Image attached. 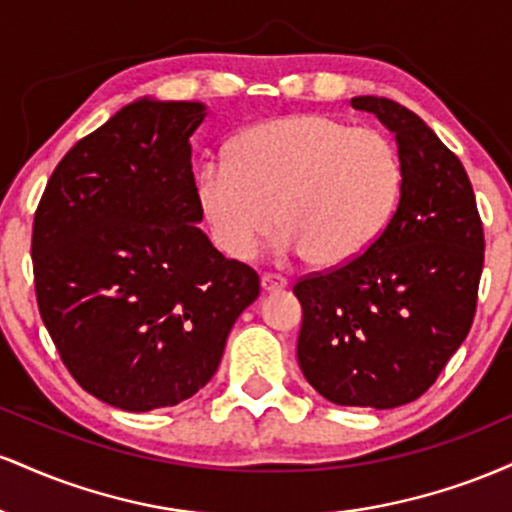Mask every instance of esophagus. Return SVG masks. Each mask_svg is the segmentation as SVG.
I'll use <instances>...</instances> for the list:
<instances>
[{
	"label": "esophagus",
	"instance_id": "34e87169",
	"mask_svg": "<svg viewBox=\"0 0 512 512\" xmlns=\"http://www.w3.org/2000/svg\"><path fill=\"white\" fill-rule=\"evenodd\" d=\"M260 284H262L264 291H279V289H284V286L289 284V281H286V276H281V274L264 272L262 279H260Z\"/></svg>",
	"mask_w": 512,
	"mask_h": 512
}]
</instances>
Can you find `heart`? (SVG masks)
<instances>
[{
  "mask_svg": "<svg viewBox=\"0 0 512 512\" xmlns=\"http://www.w3.org/2000/svg\"><path fill=\"white\" fill-rule=\"evenodd\" d=\"M402 180V156L385 132L301 113L243 129L228 144V161L204 163L195 185L226 255L255 257L279 221V252L337 267L380 238Z\"/></svg>",
  "mask_w": 512,
  "mask_h": 512,
  "instance_id": "1",
  "label": "heart"
}]
</instances>
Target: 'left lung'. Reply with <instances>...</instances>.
<instances>
[{"label":"left lung","instance_id":"1","mask_svg":"<svg viewBox=\"0 0 512 512\" xmlns=\"http://www.w3.org/2000/svg\"><path fill=\"white\" fill-rule=\"evenodd\" d=\"M397 137L402 195L366 252L293 284L298 366L342 407L419 399L460 349L477 313L484 226L467 170L431 127L390 98H351Z\"/></svg>","mask_w":512,"mask_h":512}]
</instances>
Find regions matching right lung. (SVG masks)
Returning a JSON list of instances; mask_svg holds the SVG:
<instances>
[{"mask_svg":"<svg viewBox=\"0 0 512 512\" xmlns=\"http://www.w3.org/2000/svg\"><path fill=\"white\" fill-rule=\"evenodd\" d=\"M202 103L137 101L52 170L33 219L38 310L88 395L173 407L209 383L260 276L197 228Z\"/></svg>","mask_w":512,"mask_h":512,"instance_id":"1","label":"right lung"}]
</instances>
